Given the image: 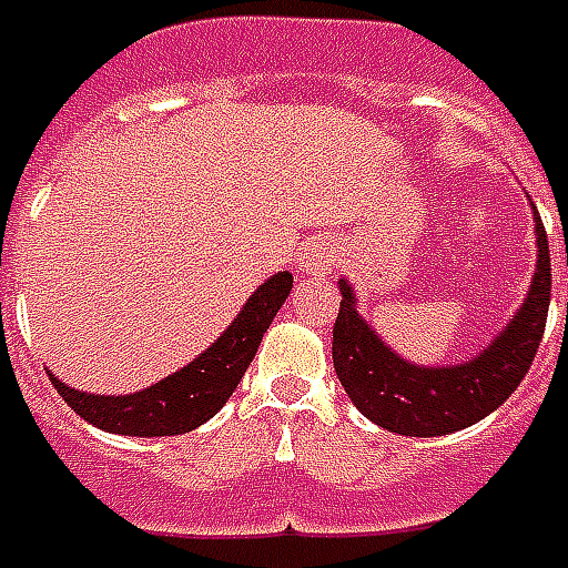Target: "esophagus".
<instances>
[{"instance_id": "1", "label": "esophagus", "mask_w": 568, "mask_h": 568, "mask_svg": "<svg viewBox=\"0 0 568 568\" xmlns=\"http://www.w3.org/2000/svg\"><path fill=\"white\" fill-rule=\"evenodd\" d=\"M327 262H331V255H327V252H313V255H310V258H306L304 262V267L310 273H322V271H327Z\"/></svg>"}]
</instances>
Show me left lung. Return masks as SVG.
I'll return each mask as SVG.
<instances>
[{"label":"left lung","instance_id":"8db88e82","mask_svg":"<svg viewBox=\"0 0 568 568\" xmlns=\"http://www.w3.org/2000/svg\"><path fill=\"white\" fill-rule=\"evenodd\" d=\"M536 234L539 264L527 304L478 358L457 367H413L397 358L364 325L352 288L339 283L343 301L331 337L334 369L339 385L369 422L400 436H443L481 422L511 397L532 367L551 304V252L539 210Z\"/></svg>","mask_w":568,"mask_h":568}]
</instances>
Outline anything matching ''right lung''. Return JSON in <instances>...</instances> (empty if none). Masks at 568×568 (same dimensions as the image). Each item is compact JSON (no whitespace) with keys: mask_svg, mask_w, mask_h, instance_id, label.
<instances>
[{"mask_svg":"<svg viewBox=\"0 0 568 568\" xmlns=\"http://www.w3.org/2000/svg\"><path fill=\"white\" fill-rule=\"evenodd\" d=\"M288 292H292V273L283 271L271 276L204 355H199L174 376L155 382L153 388L125 397H102V394L69 388L57 376H50V382L60 390L62 400L99 430L125 436L189 434L220 413L234 394L237 382L243 379V373L258 352L264 331L271 327Z\"/></svg>","mask_w":568,"mask_h":568,"instance_id":"add662e5","label":"right lung"}]
</instances>
